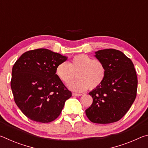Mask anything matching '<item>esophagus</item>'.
Returning <instances> with one entry per match:
<instances>
[{
	"mask_svg": "<svg viewBox=\"0 0 148 148\" xmlns=\"http://www.w3.org/2000/svg\"><path fill=\"white\" fill-rule=\"evenodd\" d=\"M82 95V94H79V93H72V96H74V97H79V96H81Z\"/></svg>",
	"mask_w": 148,
	"mask_h": 148,
	"instance_id": "1",
	"label": "esophagus"
}]
</instances>
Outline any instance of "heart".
Wrapping results in <instances>:
<instances>
[{
  "label": "heart",
  "mask_w": 148,
  "mask_h": 148,
  "mask_svg": "<svg viewBox=\"0 0 148 148\" xmlns=\"http://www.w3.org/2000/svg\"><path fill=\"white\" fill-rule=\"evenodd\" d=\"M56 72L62 82L67 83L73 78L77 72V78L68 84L70 89L83 92L89 87L95 89L101 86L106 76V68L102 62L95 61L86 55L74 57L71 62H62L57 65Z\"/></svg>",
  "instance_id": "obj_1"
}]
</instances>
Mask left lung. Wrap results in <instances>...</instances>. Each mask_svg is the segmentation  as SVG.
Returning a JSON list of instances; mask_svg holds the SVG:
<instances>
[{"mask_svg":"<svg viewBox=\"0 0 148 148\" xmlns=\"http://www.w3.org/2000/svg\"><path fill=\"white\" fill-rule=\"evenodd\" d=\"M95 57L103 63L106 73L101 86L89 92L93 101L86 110V116L95 123L116 122L128 112L136 99V71L131 60L119 50H99Z\"/></svg>","mask_w":148,"mask_h":148,"instance_id":"left-lung-1","label":"left lung"}]
</instances>
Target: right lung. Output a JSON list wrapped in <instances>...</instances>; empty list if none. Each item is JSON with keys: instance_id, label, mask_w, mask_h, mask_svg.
I'll return each instance as SVG.
<instances>
[{"instance_id": "1", "label": "right lung", "mask_w": 148, "mask_h": 148, "mask_svg": "<svg viewBox=\"0 0 148 148\" xmlns=\"http://www.w3.org/2000/svg\"><path fill=\"white\" fill-rule=\"evenodd\" d=\"M68 57L47 49L27 51L14 64L11 88L17 106L32 121L49 123L61 114L72 92L56 74Z\"/></svg>"}]
</instances>
